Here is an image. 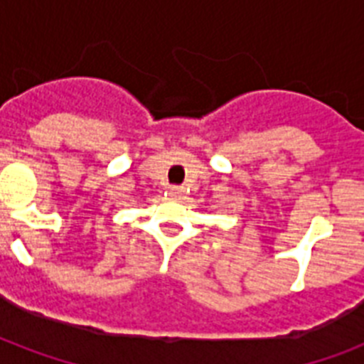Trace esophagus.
<instances>
[{
    "instance_id": "34e87169",
    "label": "esophagus",
    "mask_w": 364,
    "mask_h": 364,
    "mask_svg": "<svg viewBox=\"0 0 364 364\" xmlns=\"http://www.w3.org/2000/svg\"><path fill=\"white\" fill-rule=\"evenodd\" d=\"M183 193H185V191H183V187H170V194L173 196V198H179Z\"/></svg>"
}]
</instances>
